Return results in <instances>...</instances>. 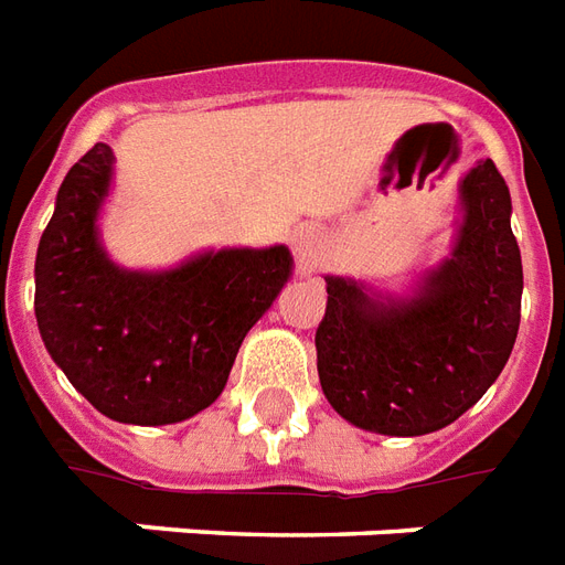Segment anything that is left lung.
I'll return each instance as SVG.
<instances>
[{
	"label": "left lung",
	"instance_id": "1",
	"mask_svg": "<svg viewBox=\"0 0 565 565\" xmlns=\"http://www.w3.org/2000/svg\"><path fill=\"white\" fill-rule=\"evenodd\" d=\"M455 250L407 302H377L326 278L317 374L329 404L365 431L419 437L446 428L500 377L521 323V250L512 200L491 158L461 182Z\"/></svg>",
	"mask_w": 565,
	"mask_h": 565
}]
</instances>
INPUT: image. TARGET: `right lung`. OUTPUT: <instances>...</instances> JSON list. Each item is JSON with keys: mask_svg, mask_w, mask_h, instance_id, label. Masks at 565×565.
Wrapping results in <instances>:
<instances>
[{"mask_svg": "<svg viewBox=\"0 0 565 565\" xmlns=\"http://www.w3.org/2000/svg\"><path fill=\"white\" fill-rule=\"evenodd\" d=\"M110 170V146L95 143L62 182L38 242V329L95 411L128 425H170L218 398L242 338L294 260L275 245L203 254L161 275L119 269L95 233Z\"/></svg>", "mask_w": 565, "mask_h": 565, "instance_id": "1", "label": "right lung"}]
</instances>
